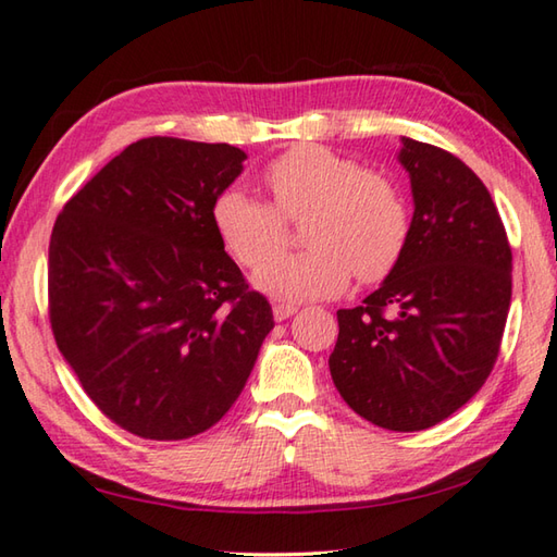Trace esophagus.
Instances as JSON below:
<instances>
[{
	"mask_svg": "<svg viewBox=\"0 0 557 557\" xmlns=\"http://www.w3.org/2000/svg\"><path fill=\"white\" fill-rule=\"evenodd\" d=\"M272 314H275L277 322H285L292 314H297V307L295 305H285V301H277L275 307H272Z\"/></svg>",
	"mask_w": 557,
	"mask_h": 557,
	"instance_id": "1",
	"label": "esophagus"
}]
</instances>
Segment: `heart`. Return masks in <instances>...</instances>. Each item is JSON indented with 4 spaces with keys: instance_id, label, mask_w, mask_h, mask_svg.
Segmentation results:
<instances>
[{
    "instance_id": "heart-1",
    "label": "heart",
    "mask_w": 557,
    "mask_h": 557,
    "mask_svg": "<svg viewBox=\"0 0 557 557\" xmlns=\"http://www.w3.org/2000/svg\"><path fill=\"white\" fill-rule=\"evenodd\" d=\"M272 203L240 188L215 196L211 219L231 256L258 268L286 239V221L305 214L308 248L269 260L256 285L275 297L338 295L348 280L375 285L398 268L410 240V206L391 176L322 145H297L262 172Z\"/></svg>"
}]
</instances>
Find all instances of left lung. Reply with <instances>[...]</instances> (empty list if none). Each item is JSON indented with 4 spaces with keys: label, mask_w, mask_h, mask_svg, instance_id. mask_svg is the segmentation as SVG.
Masks as SVG:
<instances>
[{
    "label": "left lung",
    "mask_w": 557,
    "mask_h": 557,
    "mask_svg": "<svg viewBox=\"0 0 557 557\" xmlns=\"http://www.w3.org/2000/svg\"><path fill=\"white\" fill-rule=\"evenodd\" d=\"M414 213L403 258L338 309L329 371L348 408L395 432L457 412L492 373L511 305V245L492 194L459 157L403 137Z\"/></svg>",
    "instance_id": "left-lung-1"
}]
</instances>
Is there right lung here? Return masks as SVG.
<instances>
[{"instance_id": "1", "label": "right lung", "mask_w": 557, "mask_h": 557, "mask_svg": "<svg viewBox=\"0 0 557 557\" xmlns=\"http://www.w3.org/2000/svg\"><path fill=\"white\" fill-rule=\"evenodd\" d=\"M243 159L231 145L139 139L55 219V346L98 410L137 437L186 440L213 428L275 326L211 219Z\"/></svg>"}]
</instances>
